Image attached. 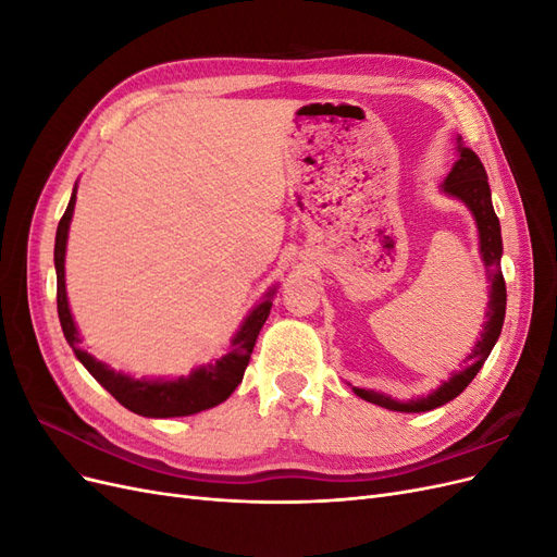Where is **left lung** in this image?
<instances>
[{
	"mask_svg": "<svg viewBox=\"0 0 557 557\" xmlns=\"http://www.w3.org/2000/svg\"><path fill=\"white\" fill-rule=\"evenodd\" d=\"M444 190L453 197L462 199L465 205L471 209L479 225V239H481V256L487 267V278H491V301H487V320L481 332V339L476 342L474 350L467 356V369L460 374H455L450 381H446L440 391H434L428 397L411 399V401H395L374 391H362V387H352L358 397L379 404L391 411H404V413H420V411H432L442 404L458 397L465 387L474 381L479 369L491 356L495 342L499 339V332L504 325V311H507V283L502 276V232H499V218L493 209L491 199V185H487L485 166L479 160V156L471 148L460 146V160L453 164V170L444 183Z\"/></svg>",
	"mask_w": 557,
	"mask_h": 557,
	"instance_id": "obj_1",
	"label": "left lung"
}]
</instances>
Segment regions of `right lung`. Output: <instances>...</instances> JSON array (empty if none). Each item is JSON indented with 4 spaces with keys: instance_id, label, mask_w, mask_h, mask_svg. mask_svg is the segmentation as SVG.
Here are the masks:
<instances>
[{
    "instance_id": "obj_1",
    "label": "right lung",
    "mask_w": 557,
    "mask_h": 557,
    "mask_svg": "<svg viewBox=\"0 0 557 557\" xmlns=\"http://www.w3.org/2000/svg\"><path fill=\"white\" fill-rule=\"evenodd\" d=\"M76 205V190L70 199L64 215L60 218L58 234H55V272H58V315L60 325L64 332V339L74 348L76 358L83 362V367L97 379L99 385H104L107 391L123 404L125 409L148 416V418H176V416H190L205 409L215 407V404L225 401L234 387H237L244 379L246 364L250 360L252 346H256L258 334L264 325V320L272 309V295L264 299L260 307L250 311L246 323L232 339L230 352L218 360L215 364L199 367L188 379L178 381H134L129 376L115 374L113 369L97 362L86 350H81L78 332L74 325V318L70 313V305H66V290H64V248H66V232H70V221Z\"/></svg>"
}]
</instances>
